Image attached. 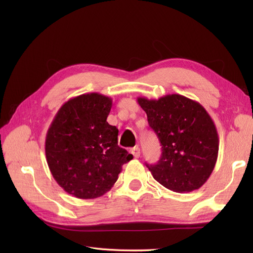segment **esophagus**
<instances>
[{"mask_svg": "<svg viewBox=\"0 0 253 253\" xmlns=\"http://www.w3.org/2000/svg\"><path fill=\"white\" fill-rule=\"evenodd\" d=\"M131 153L135 158H138L140 156V148L137 145V147H134L131 149Z\"/></svg>", "mask_w": 253, "mask_h": 253, "instance_id": "1", "label": "esophagus"}]
</instances>
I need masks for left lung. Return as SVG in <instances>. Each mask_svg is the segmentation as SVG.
<instances>
[{
  "label": "left lung",
  "instance_id": "1",
  "mask_svg": "<svg viewBox=\"0 0 253 253\" xmlns=\"http://www.w3.org/2000/svg\"><path fill=\"white\" fill-rule=\"evenodd\" d=\"M150 126L162 143V157L148 164L153 177L173 192L200 189L208 180L218 155L216 126L204 106L179 94L156 99L138 97Z\"/></svg>",
  "mask_w": 253,
  "mask_h": 253
}]
</instances>
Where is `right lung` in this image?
<instances>
[{
  "label": "right lung",
  "mask_w": 253,
  "mask_h": 253,
  "mask_svg": "<svg viewBox=\"0 0 253 253\" xmlns=\"http://www.w3.org/2000/svg\"><path fill=\"white\" fill-rule=\"evenodd\" d=\"M112 98L83 94L66 101L45 138L49 170L65 192L93 200L112 189L133 155L118 145V128L106 121Z\"/></svg>",
  "instance_id": "1"
}]
</instances>
